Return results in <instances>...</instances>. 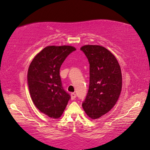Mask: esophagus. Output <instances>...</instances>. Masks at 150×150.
Listing matches in <instances>:
<instances>
[{"mask_svg": "<svg viewBox=\"0 0 150 150\" xmlns=\"http://www.w3.org/2000/svg\"><path fill=\"white\" fill-rule=\"evenodd\" d=\"M76 98V93H71V100H74Z\"/></svg>", "mask_w": 150, "mask_h": 150, "instance_id": "34e87169", "label": "esophagus"}]
</instances>
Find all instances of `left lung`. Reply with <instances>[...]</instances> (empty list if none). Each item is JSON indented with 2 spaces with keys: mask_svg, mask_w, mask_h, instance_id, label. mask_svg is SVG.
Returning a JSON list of instances; mask_svg holds the SVG:
<instances>
[{
  "mask_svg": "<svg viewBox=\"0 0 150 150\" xmlns=\"http://www.w3.org/2000/svg\"><path fill=\"white\" fill-rule=\"evenodd\" d=\"M81 50L89 63V87L82 106L91 119L107 113L116 104L122 87V71L109 50L97 45H85Z\"/></svg>",
  "mask_w": 150,
  "mask_h": 150,
  "instance_id": "1",
  "label": "left lung"
}]
</instances>
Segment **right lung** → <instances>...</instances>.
<instances>
[{"label": "right lung", "mask_w": 150, "mask_h": 150, "mask_svg": "<svg viewBox=\"0 0 150 150\" xmlns=\"http://www.w3.org/2000/svg\"><path fill=\"white\" fill-rule=\"evenodd\" d=\"M76 48L70 46H50L33 59L27 81L30 97L41 112L51 118L60 117L70 96L63 88L59 74L61 65Z\"/></svg>", "instance_id": "1"}]
</instances>
